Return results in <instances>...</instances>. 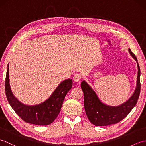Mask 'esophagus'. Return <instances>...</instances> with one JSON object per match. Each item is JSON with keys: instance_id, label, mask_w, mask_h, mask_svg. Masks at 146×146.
I'll list each match as a JSON object with an SVG mask.
<instances>
[{"instance_id": "esophagus-1", "label": "esophagus", "mask_w": 146, "mask_h": 146, "mask_svg": "<svg viewBox=\"0 0 146 146\" xmlns=\"http://www.w3.org/2000/svg\"><path fill=\"white\" fill-rule=\"evenodd\" d=\"M82 78V76L80 74H76V75L73 76V81L75 82H78L80 81Z\"/></svg>"}]
</instances>
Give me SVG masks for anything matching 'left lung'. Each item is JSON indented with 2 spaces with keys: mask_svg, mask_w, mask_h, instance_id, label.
<instances>
[{
  "mask_svg": "<svg viewBox=\"0 0 146 146\" xmlns=\"http://www.w3.org/2000/svg\"><path fill=\"white\" fill-rule=\"evenodd\" d=\"M129 53L137 63L138 74L137 85L134 94L124 103L117 106H110L100 101L95 92L86 81L81 83V88L84 94V106L88 120L95 126H107L120 122L131 112L137 104L141 91V71L137 59L129 49Z\"/></svg>",
  "mask_w": 146,
  "mask_h": 146,
  "instance_id": "left-lung-1",
  "label": "left lung"
}]
</instances>
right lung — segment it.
<instances>
[{
    "instance_id": "right-lung-1",
    "label": "right lung",
    "mask_w": 146,
    "mask_h": 146,
    "mask_svg": "<svg viewBox=\"0 0 146 146\" xmlns=\"http://www.w3.org/2000/svg\"><path fill=\"white\" fill-rule=\"evenodd\" d=\"M72 80H65L60 83L47 100L38 105H27L16 98L11 90L9 64L7 65L5 82L6 97L15 112L27 123L38 125H48L51 123L60 112L65 96L72 87Z\"/></svg>"
}]
</instances>
